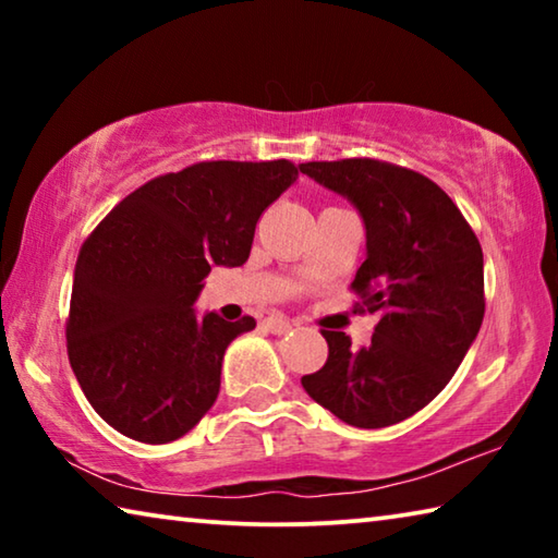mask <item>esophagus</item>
<instances>
[{
	"label": "esophagus",
	"mask_w": 558,
	"mask_h": 558,
	"mask_svg": "<svg viewBox=\"0 0 558 558\" xmlns=\"http://www.w3.org/2000/svg\"><path fill=\"white\" fill-rule=\"evenodd\" d=\"M263 325H266V329H268V332H272V335H286V332H290V329H292L290 319L278 317V315H270Z\"/></svg>",
	"instance_id": "esophagus-1"
}]
</instances>
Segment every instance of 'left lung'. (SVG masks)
Wrapping results in <instances>:
<instances>
[{
    "label": "left lung",
    "instance_id": "1",
    "mask_svg": "<svg viewBox=\"0 0 558 558\" xmlns=\"http://www.w3.org/2000/svg\"><path fill=\"white\" fill-rule=\"evenodd\" d=\"M300 172L362 214L366 260L352 290L362 313H379L369 347L323 329L327 362L302 386L349 426H393L446 389L475 342L485 317L483 248L450 196L413 169L354 157Z\"/></svg>",
    "mask_w": 558,
    "mask_h": 558
}]
</instances>
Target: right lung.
Masks as SVG:
<instances>
[{
  "label": "right lung",
  "mask_w": 558,
  "mask_h": 558,
  "mask_svg": "<svg viewBox=\"0 0 558 558\" xmlns=\"http://www.w3.org/2000/svg\"><path fill=\"white\" fill-rule=\"evenodd\" d=\"M298 179L288 159L199 162L125 196L86 243L65 323L71 369L102 421L140 442L182 438L211 409L245 315H196L211 266L251 256L260 214Z\"/></svg>",
  "instance_id": "add662e5"
}]
</instances>
